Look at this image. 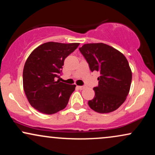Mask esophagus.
<instances>
[{
  "label": "esophagus",
  "instance_id": "obj_1",
  "mask_svg": "<svg viewBox=\"0 0 155 155\" xmlns=\"http://www.w3.org/2000/svg\"><path fill=\"white\" fill-rule=\"evenodd\" d=\"M77 87L79 89V90H83V89H84L85 87L84 86H77Z\"/></svg>",
  "mask_w": 155,
  "mask_h": 155
}]
</instances>
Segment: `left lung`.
Returning a JSON list of instances; mask_svg holds the SVG:
<instances>
[{
  "label": "left lung",
  "instance_id": "left-lung-1",
  "mask_svg": "<svg viewBox=\"0 0 155 155\" xmlns=\"http://www.w3.org/2000/svg\"><path fill=\"white\" fill-rule=\"evenodd\" d=\"M79 51L90 71L101 74L98 86L93 88L95 95L88 101L89 106L101 114L117 110L126 100L130 88L132 72L127 60L120 51L103 43L84 44Z\"/></svg>",
  "mask_w": 155,
  "mask_h": 155
}]
</instances>
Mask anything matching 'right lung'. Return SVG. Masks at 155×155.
Here are the masks:
<instances>
[{"label": "right lung", "mask_w": 155, "mask_h": 155, "mask_svg": "<svg viewBox=\"0 0 155 155\" xmlns=\"http://www.w3.org/2000/svg\"><path fill=\"white\" fill-rule=\"evenodd\" d=\"M79 45L47 42L29 55L23 69V88L37 111L52 114L66 107L76 85L57 81V78L61 74L64 60Z\"/></svg>", "instance_id": "obj_1"}]
</instances>
